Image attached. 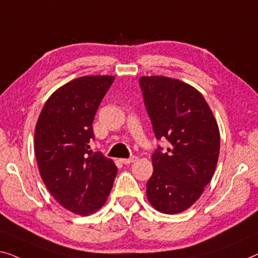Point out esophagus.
<instances>
[{"label":"esophagus","mask_w":258,"mask_h":258,"mask_svg":"<svg viewBox=\"0 0 258 258\" xmlns=\"http://www.w3.org/2000/svg\"><path fill=\"white\" fill-rule=\"evenodd\" d=\"M137 159H138L137 156H131L130 159H120V162L124 164H130V163L134 162V161H137Z\"/></svg>","instance_id":"obj_1"}]
</instances>
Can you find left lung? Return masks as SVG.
Returning a JSON list of instances; mask_svg holds the SVG:
<instances>
[{
	"instance_id": "left-lung-1",
	"label": "left lung",
	"mask_w": 258,
	"mask_h": 258,
	"mask_svg": "<svg viewBox=\"0 0 258 258\" xmlns=\"http://www.w3.org/2000/svg\"><path fill=\"white\" fill-rule=\"evenodd\" d=\"M140 88L156 139L147 198L161 213L176 214L197 202L211 182L220 151L217 120L196 88L167 76H142Z\"/></svg>"
}]
</instances>
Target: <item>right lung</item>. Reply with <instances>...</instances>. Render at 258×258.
Wrapping results in <instances>:
<instances>
[{"label":"right lung","instance_id":"right-lung-1","mask_svg":"<svg viewBox=\"0 0 258 258\" xmlns=\"http://www.w3.org/2000/svg\"><path fill=\"white\" fill-rule=\"evenodd\" d=\"M114 76H82L49 96L34 130V153L46 187L64 209L80 215L104 205L117 167L92 153V122Z\"/></svg>","mask_w":258,"mask_h":258}]
</instances>
